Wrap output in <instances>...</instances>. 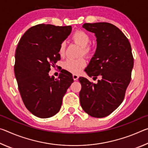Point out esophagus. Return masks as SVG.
<instances>
[{"mask_svg": "<svg viewBox=\"0 0 148 148\" xmlns=\"http://www.w3.org/2000/svg\"><path fill=\"white\" fill-rule=\"evenodd\" d=\"M72 77H73L74 80H77V79H78L79 76H77V75H76V74H73V75H72Z\"/></svg>", "mask_w": 148, "mask_h": 148, "instance_id": "esophagus-1", "label": "esophagus"}]
</instances>
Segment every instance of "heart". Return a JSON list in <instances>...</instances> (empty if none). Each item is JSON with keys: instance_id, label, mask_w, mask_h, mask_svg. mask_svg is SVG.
<instances>
[{"instance_id": "b5f03b06", "label": "heart", "mask_w": 148, "mask_h": 148, "mask_svg": "<svg viewBox=\"0 0 148 148\" xmlns=\"http://www.w3.org/2000/svg\"><path fill=\"white\" fill-rule=\"evenodd\" d=\"M72 39L82 47V54L87 57L91 56L92 48L90 45H89L91 40H90L88 34L83 31H77L72 35ZM65 47H66L65 42H62L60 44L59 48V53L61 56H64ZM86 66V61L84 58H79L77 59H69L66 60L62 64L64 69L72 74H79Z\"/></svg>"}]
</instances>
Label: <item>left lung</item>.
I'll use <instances>...</instances> for the list:
<instances>
[{
  "mask_svg": "<svg viewBox=\"0 0 148 148\" xmlns=\"http://www.w3.org/2000/svg\"><path fill=\"white\" fill-rule=\"evenodd\" d=\"M97 37L95 53L85 71L97 84L80 77L79 100L87 114L101 118L112 113L123 101L134 65L131 44L121 30L106 22L84 23Z\"/></svg>",
  "mask_w": 148,
  "mask_h": 148,
  "instance_id": "obj_1",
  "label": "left lung"
}]
</instances>
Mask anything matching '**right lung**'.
I'll use <instances>...</instances> for the list:
<instances>
[{
    "label": "right lung",
    "mask_w": 148,
    "mask_h": 148,
    "mask_svg": "<svg viewBox=\"0 0 148 148\" xmlns=\"http://www.w3.org/2000/svg\"><path fill=\"white\" fill-rule=\"evenodd\" d=\"M71 26L39 24L25 32L16 50L14 72L25 106L40 118H48L61 109L66 90L74 79L65 71L55 79L50 67L61 59L59 48Z\"/></svg>",
    "instance_id": "add662e5"
}]
</instances>
